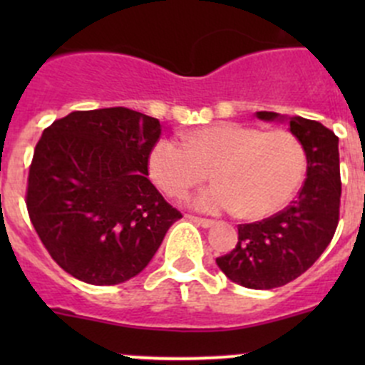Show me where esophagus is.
I'll return each mask as SVG.
<instances>
[{
  "instance_id": "obj_1",
  "label": "esophagus",
  "mask_w": 365,
  "mask_h": 365,
  "mask_svg": "<svg viewBox=\"0 0 365 365\" xmlns=\"http://www.w3.org/2000/svg\"><path fill=\"white\" fill-rule=\"evenodd\" d=\"M187 219L192 220L194 224H197V226H201V227H212L213 224H215V220L203 219V217H196V215H187Z\"/></svg>"
}]
</instances>
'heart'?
<instances>
[{
  "instance_id": "obj_1",
  "label": "heart",
  "mask_w": 365,
  "mask_h": 365,
  "mask_svg": "<svg viewBox=\"0 0 365 365\" xmlns=\"http://www.w3.org/2000/svg\"><path fill=\"white\" fill-rule=\"evenodd\" d=\"M307 169L304 145L292 132H263L251 125H206L182 135V145L169 139L155 143L148 171L155 185L171 197H183L215 178L190 200L203 212H237L249 220L274 215L289 203Z\"/></svg>"
}]
</instances>
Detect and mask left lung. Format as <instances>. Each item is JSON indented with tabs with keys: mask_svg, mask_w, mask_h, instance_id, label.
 Here are the masks:
<instances>
[{
	"mask_svg": "<svg viewBox=\"0 0 365 365\" xmlns=\"http://www.w3.org/2000/svg\"><path fill=\"white\" fill-rule=\"evenodd\" d=\"M267 121L284 120L259 111ZM289 132L304 145L307 178L295 201L268 219L238 226V244L217 257V264L237 284L272 289L300 277L322 256L339 224V138L319 121L288 118Z\"/></svg>",
	"mask_w": 365,
	"mask_h": 365,
	"instance_id": "1",
	"label": "left lung"
}]
</instances>
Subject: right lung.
I'll use <instances>...</instances> for the list:
<instances>
[{"mask_svg":"<svg viewBox=\"0 0 365 365\" xmlns=\"http://www.w3.org/2000/svg\"><path fill=\"white\" fill-rule=\"evenodd\" d=\"M157 118L127 108L73 111L43 130L26 189L29 220L67 274L95 286L138 275L173 222L148 180Z\"/></svg>","mask_w":365,"mask_h":365,"instance_id":"right-lung-1","label":"right lung"}]
</instances>
